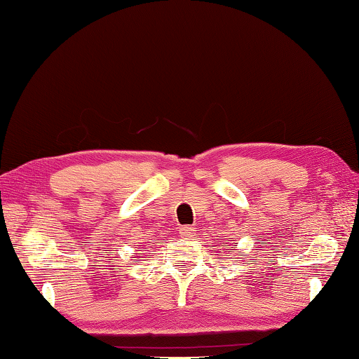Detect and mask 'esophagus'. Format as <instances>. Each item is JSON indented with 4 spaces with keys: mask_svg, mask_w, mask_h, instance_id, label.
Listing matches in <instances>:
<instances>
[{
    "mask_svg": "<svg viewBox=\"0 0 359 359\" xmlns=\"http://www.w3.org/2000/svg\"><path fill=\"white\" fill-rule=\"evenodd\" d=\"M197 230L191 227V225H184V227L180 229V236L183 238V240H194L196 238Z\"/></svg>",
    "mask_w": 359,
    "mask_h": 359,
    "instance_id": "obj_1",
    "label": "esophagus"
}]
</instances>
